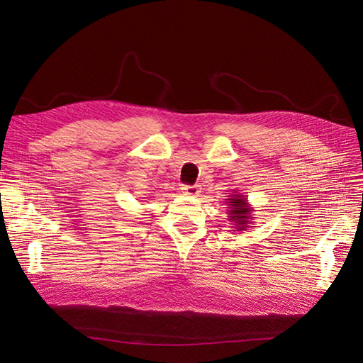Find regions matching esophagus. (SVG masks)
<instances>
[{
	"mask_svg": "<svg viewBox=\"0 0 363 363\" xmlns=\"http://www.w3.org/2000/svg\"><path fill=\"white\" fill-rule=\"evenodd\" d=\"M182 191L184 192V194H189V195H196L199 194V186H191V184H184L183 188H182Z\"/></svg>",
	"mask_w": 363,
	"mask_h": 363,
	"instance_id": "34e87169",
	"label": "esophagus"
}]
</instances>
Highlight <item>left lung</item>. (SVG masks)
I'll return each instance as SVG.
<instances>
[{"label":"left lung","instance_id":"8db88e82","mask_svg":"<svg viewBox=\"0 0 363 363\" xmlns=\"http://www.w3.org/2000/svg\"><path fill=\"white\" fill-rule=\"evenodd\" d=\"M245 201L247 200L244 199V195H235V199H230V203H232L230 204L232 208L228 211L230 219H232L233 223H236L235 225H239L238 228L245 227L242 224H247L250 219V208Z\"/></svg>","mask_w":363,"mask_h":363}]
</instances>
